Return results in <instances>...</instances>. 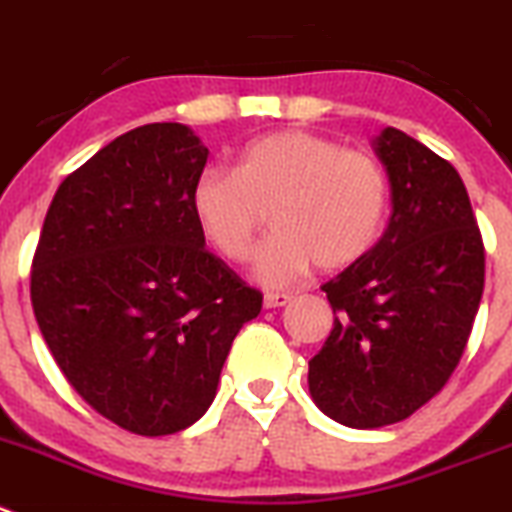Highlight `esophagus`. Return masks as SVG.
Wrapping results in <instances>:
<instances>
[{
	"instance_id": "1",
	"label": "esophagus",
	"mask_w": 512,
	"mask_h": 512,
	"mask_svg": "<svg viewBox=\"0 0 512 512\" xmlns=\"http://www.w3.org/2000/svg\"><path fill=\"white\" fill-rule=\"evenodd\" d=\"M291 301V294H284V291H269V294L264 296V306L266 309H276V306H286Z\"/></svg>"
}]
</instances>
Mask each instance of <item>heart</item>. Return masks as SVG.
<instances>
[{
  "mask_svg": "<svg viewBox=\"0 0 512 512\" xmlns=\"http://www.w3.org/2000/svg\"><path fill=\"white\" fill-rule=\"evenodd\" d=\"M193 213L223 259L246 261L271 213L274 233L253 259V276L286 286L311 266L339 271L364 259L389 208L384 165L367 150L304 130L253 140L236 170L198 175Z\"/></svg>",
  "mask_w": 512,
  "mask_h": 512,
  "instance_id": "1",
  "label": "heart"
}]
</instances>
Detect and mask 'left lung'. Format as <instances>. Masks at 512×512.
<instances>
[{"label":"left lung","mask_w":512,"mask_h":512,"mask_svg":"<svg viewBox=\"0 0 512 512\" xmlns=\"http://www.w3.org/2000/svg\"><path fill=\"white\" fill-rule=\"evenodd\" d=\"M392 216L372 251L326 281L334 329L309 362V392L357 430L402 422L460 364L485 286V246L460 173L420 140H374Z\"/></svg>","instance_id":"8db88e82"}]
</instances>
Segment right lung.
Instances as JSON below:
<instances>
[{
    "mask_svg": "<svg viewBox=\"0 0 512 512\" xmlns=\"http://www.w3.org/2000/svg\"><path fill=\"white\" fill-rule=\"evenodd\" d=\"M206 160L180 123L120 135L62 180L34 251L29 294L57 367L133 435L201 420L264 301L206 248L191 203Z\"/></svg>",
    "mask_w": 512,
    "mask_h": 512,
    "instance_id": "obj_1",
    "label": "right lung"
}]
</instances>
